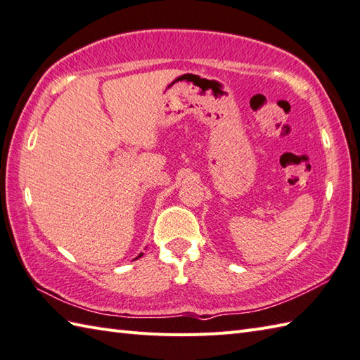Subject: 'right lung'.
<instances>
[{
  "label": "right lung",
  "mask_w": 360,
  "mask_h": 360,
  "mask_svg": "<svg viewBox=\"0 0 360 360\" xmlns=\"http://www.w3.org/2000/svg\"><path fill=\"white\" fill-rule=\"evenodd\" d=\"M141 256H143V253H139V255L136 256V258H141ZM136 258H135V259H136Z\"/></svg>",
  "instance_id": "add662e5"
}]
</instances>
